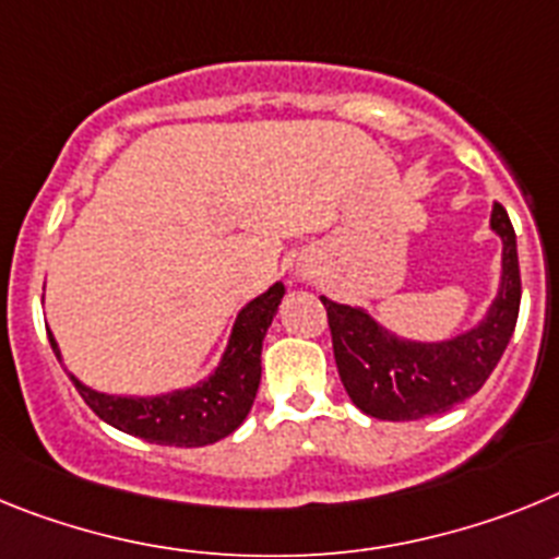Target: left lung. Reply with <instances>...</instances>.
<instances>
[{
    "instance_id": "1",
    "label": "left lung",
    "mask_w": 559,
    "mask_h": 559,
    "mask_svg": "<svg viewBox=\"0 0 559 559\" xmlns=\"http://www.w3.org/2000/svg\"><path fill=\"white\" fill-rule=\"evenodd\" d=\"M489 227L501 236L498 295L473 329L448 340L400 337L362 307L323 295L332 329L334 362L352 402L362 414L385 421H414L469 400L501 360L521 309L518 241L507 211L492 205Z\"/></svg>"
}]
</instances>
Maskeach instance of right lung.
Segmentation results:
<instances>
[{"label":"right lung","mask_w":559,"mask_h":559,"mask_svg":"<svg viewBox=\"0 0 559 559\" xmlns=\"http://www.w3.org/2000/svg\"><path fill=\"white\" fill-rule=\"evenodd\" d=\"M284 293V284L275 281L266 293L252 298L236 314V323H233L230 340H227L219 366L213 368L205 380H199L191 388H177V391L157 396H118L95 391V388L78 380L75 373H67L75 382L78 394L84 396L86 405L106 425L118 427L129 436H138V439L152 441V444L205 448V444L230 436L250 414L261 382L264 334L273 323L275 312H278ZM47 337H50L58 362L64 366L61 348H58L52 332H47Z\"/></svg>","instance_id":"obj_1"}]
</instances>
